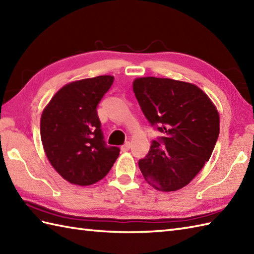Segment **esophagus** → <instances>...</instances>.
Returning <instances> with one entry per match:
<instances>
[{"instance_id": "obj_1", "label": "esophagus", "mask_w": 254, "mask_h": 254, "mask_svg": "<svg viewBox=\"0 0 254 254\" xmlns=\"http://www.w3.org/2000/svg\"><path fill=\"white\" fill-rule=\"evenodd\" d=\"M130 147H131V143L130 142H127L126 144L122 145L121 149H122V152H127V150L130 149Z\"/></svg>"}]
</instances>
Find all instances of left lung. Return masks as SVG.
Masks as SVG:
<instances>
[{"instance_id": "left-lung-1", "label": "left lung", "mask_w": 254, "mask_h": 254, "mask_svg": "<svg viewBox=\"0 0 254 254\" xmlns=\"http://www.w3.org/2000/svg\"><path fill=\"white\" fill-rule=\"evenodd\" d=\"M133 91L150 126L163 133L138 160L142 175L156 190H179L213 153L219 135L216 108L197 86L170 78H136Z\"/></svg>"}]
</instances>
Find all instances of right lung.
I'll use <instances>...</instances> for the list:
<instances>
[{"label": "right lung", "mask_w": 254, "mask_h": 254, "mask_svg": "<svg viewBox=\"0 0 254 254\" xmlns=\"http://www.w3.org/2000/svg\"><path fill=\"white\" fill-rule=\"evenodd\" d=\"M115 80L110 75L64 86L45 108L40 135L45 153L59 174L77 186L106 177L120 148L105 142L97 108Z\"/></svg>", "instance_id": "add662e5"}]
</instances>
